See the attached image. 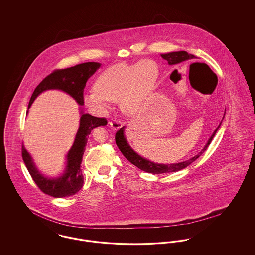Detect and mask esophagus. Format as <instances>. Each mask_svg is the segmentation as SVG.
<instances>
[{"label": "esophagus", "mask_w": 255, "mask_h": 255, "mask_svg": "<svg viewBox=\"0 0 255 255\" xmlns=\"http://www.w3.org/2000/svg\"><path fill=\"white\" fill-rule=\"evenodd\" d=\"M109 125L113 129L116 130V129H120L122 127V123L116 119H112L111 121H109Z\"/></svg>", "instance_id": "esophagus-1"}]
</instances>
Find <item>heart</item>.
I'll use <instances>...</instances> for the list:
<instances>
[{
    "mask_svg": "<svg viewBox=\"0 0 255 255\" xmlns=\"http://www.w3.org/2000/svg\"><path fill=\"white\" fill-rule=\"evenodd\" d=\"M158 74V63L149 58L112 67L97 77L96 89L86 94V104L103 112L109 106L111 100H119L125 113L136 114L152 96Z\"/></svg>",
    "mask_w": 255,
    "mask_h": 255,
    "instance_id": "b5f03b06",
    "label": "heart"
}]
</instances>
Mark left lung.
Here are the masks:
<instances>
[{
    "instance_id": "left-lung-1",
    "label": "left lung",
    "mask_w": 255,
    "mask_h": 255,
    "mask_svg": "<svg viewBox=\"0 0 255 255\" xmlns=\"http://www.w3.org/2000/svg\"><path fill=\"white\" fill-rule=\"evenodd\" d=\"M161 57L165 60H167L169 65H177V64H180L182 62H185V61H191L194 60V55L192 54H189L187 53L186 51L182 50V51H175V52H170V53H166V54H161ZM193 64H200V65H203V66H206L207 65L205 63H199V62H196ZM191 64V65H193ZM190 65V66H191ZM226 113V112H225ZM225 117V116H224ZM224 119V118H223ZM222 122H220L218 127L216 128V130L213 132L212 135L210 136V138L208 139L207 143L206 146L202 149V151L196 155L195 157H193L188 160H185V161H182L180 163H172V164H158V163H154L148 159L145 158H141L140 156H138L133 149L128 145L126 139H125V136H124V126L122 127L117 133H116V143L119 147V149L121 150V152L122 153V155L127 158L132 164H133L134 166H136L137 168H139L142 171H145L147 173H152V174H161V173H170V172H177V171H180V170L183 169L185 167H187L188 165H190L193 161H195L197 158H199L206 149L207 147L210 144V142L212 141L214 135L216 132L218 131L219 127L221 125Z\"/></svg>"
}]
</instances>
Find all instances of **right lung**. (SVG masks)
Masks as SVG:
<instances>
[{
	"label": "right lung",
	"mask_w": 255,
	"mask_h": 255,
	"mask_svg": "<svg viewBox=\"0 0 255 255\" xmlns=\"http://www.w3.org/2000/svg\"><path fill=\"white\" fill-rule=\"evenodd\" d=\"M99 67V63L87 62L67 69L54 70L35 88L29 100L28 108L38 95L50 89H58L66 92L72 96L78 104L83 105L86 82L96 73ZM106 124L107 120L105 118H97L90 114L81 115L79 129L76 133L73 147L67 156L66 171L61 177L56 179H49L41 175V173L36 169L32 158L24 149V145H22V157L24 164L42 192L55 198H63L74 195L82 188L84 179L80 164L89 134L94 128Z\"/></svg>",
	"instance_id": "obj_1"
}]
</instances>
